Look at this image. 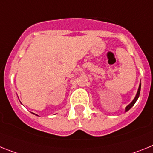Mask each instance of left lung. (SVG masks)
I'll list each match as a JSON object with an SVG mask.
<instances>
[{
    "mask_svg": "<svg viewBox=\"0 0 153 153\" xmlns=\"http://www.w3.org/2000/svg\"><path fill=\"white\" fill-rule=\"evenodd\" d=\"M140 90H141V83H139V88H138V91H137V93H136V95H135V98H134V99L132 100V102L130 103L129 105H128L126 106V108H125V111H128V110L130 109V108H132V106L135 105V103L136 102V101H137V99H139V94H140Z\"/></svg>",
    "mask_w": 153,
    "mask_h": 153,
    "instance_id": "left-lung-1",
    "label": "left lung"
}]
</instances>
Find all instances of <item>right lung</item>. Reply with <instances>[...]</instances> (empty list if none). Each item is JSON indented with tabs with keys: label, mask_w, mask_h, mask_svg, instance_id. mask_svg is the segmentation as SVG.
<instances>
[{
	"label": "right lung",
	"mask_w": 153,
	"mask_h": 153,
	"mask_svg": "<svg viewBox=\"0 0 153 153\" xmlns=\"http://www.w3.org/2000/svg\"><path fill=\"white\" fill-rule=\"evenodd\" d=\"M33 114H34V113H33Z\"/></svg>",
	"instance_id": "1"
}]
</instances>
